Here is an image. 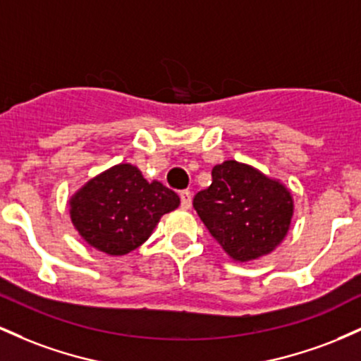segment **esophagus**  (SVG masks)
<instances>
[{"instance_id":"obj_1","label":"esophagus","mask_w":361,"mask_h":361,"mask_svg":"<svg viewBox=\"0 0 361 361\" xmlns=\"http://www.w3.org/2000/svg\"><path fill=\"white\" fill-rule=\"evenodd\" d=\"M180 200H181V209H190L192 207V192H188V190H183V192L180 193Z\"/></svg>"}]
</instances>
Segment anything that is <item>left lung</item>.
Wrapping results in <instances>:
<instances>
[{
    "mask_svg": "<svg viewBox=\"0 0 361 361\" xmlns=\"http://www.w3.org/2000/svg\"><path fill=\"white\" fill-rule=\"evenodd\" d=\"M193 207L209 233L239 263L267 256L283 241L293 215L292 193L281 181L229 159L212 169V185Z\"/></svg>",
    "mask_w": 361,
    "mask_h": 361,
    "instance_id": "1",
    "label": "left lung"
}]
</instances>
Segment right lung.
Instances as JSON below:
<instances>
[{"label":"right lung","mask_w":361,"mask_h":361,"mask_svg":"<svg viewBox=\"0 0 361 361\" xmlns=\"http://www.w3.org/2000/svg\"><path fill=\"white\" fill-rule=\"evenodd\" d=\"M180 205V197L137 166H111L91 178L69 200L74 229L94 250L122 256L146 243L159 219Z\"/></svg>","instance_id":"right-lung-1"}]
</instances>
